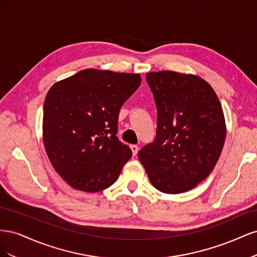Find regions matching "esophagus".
Here are the masks:
<instances>
[{
	"label": "esophagus",
	"mask_w": 257,
	"mask_h": 257,
	"mask_svg": "<svg viewBox=\"0 0 257 257\" xmlns=\"http://www.w3.org/2000/svg\"><path fill=\"white\" fill-rule=\"evenodd\" d=\"M131 149H132V152H133V155H136L137 152H138V146L137 145H131Z\"/></svg>",
	"instance_id": "1"
}]
</instances>
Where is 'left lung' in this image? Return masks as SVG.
Returning <instances> with one entry per match:
<instances>
[{
    "label": "left lung",
    "mask_w": 257,
    "mask_h": 257,
    "mask_svg": "<svg viewBox=\"0 0 257 257\" xmlns=\"http://www.w3.org/2000/svg\"><path fill=\"white\" fill-rule=\"evenodd\" d=\"M158 109L157 136L138 152L155 189L190 191L211 174L226 136L219 98L198 76L172 71L146 74Z\"/></svg>",
    "instance_id": "8db88e82"
}]
</instances>
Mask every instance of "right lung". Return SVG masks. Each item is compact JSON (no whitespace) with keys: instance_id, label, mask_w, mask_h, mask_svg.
<instances>
[{"instance_id":"right-lung-1","label":"right lung","mask_w":257,"mask_h":257,"mask_svg":"<svg viewBox=\"0 0 257 257\" xmlns=\"http://www.w3.org/2000/svg\"><path fill=\"white\" fill-rule=\"evenodd\" d=\"M139 74L83 69L54 83L44 103L43 141L56 172L72 188L94 193L118 179L132 157L118 137L122 105Z\"/></svg>"}]
</instances>
